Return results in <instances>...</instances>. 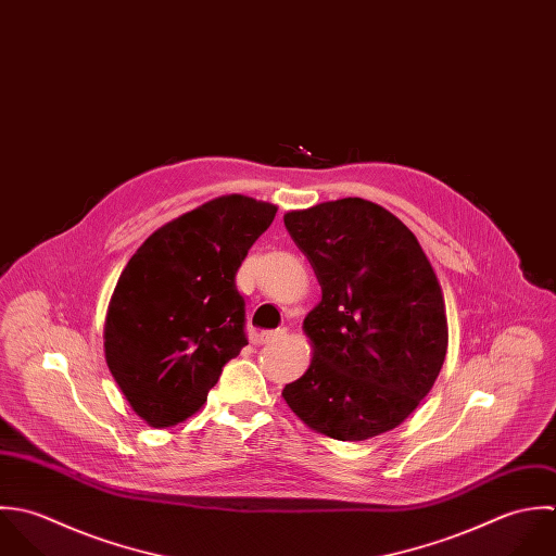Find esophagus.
<instances>
[{
    "label": "esophagus",
    "mask_w": 556,
    "mask_h": 556,
    "mask_svg": "<svg viewBox=\"0 0 556 556\" xmlns=\"http://www.w3.org/2000/svg\"><path fill=\"white\" fill-rule=\"evenodd\" d=\"M287 337V330L280 328V330H271V332H261L254 337V343L256 345H269V343H276V341H282Z\"/></svg>",
    "instance_id": "34e87169"
}]
</instances>
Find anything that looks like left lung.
<instances>
[{
	"instance_id": "1",
	"label": "left lung",
	"mask_w": 556,
	"mask_h": 556,
	"mask_svg": "<svg viewBox=\"0 0 556 556\" xmlns=\"http://www.w3.org/2000/svg\"><path fill=\"white\" fill-rule=\"evenodd\" d=\"M321 302L306 315V372L282 399L315 433L343 442L399 427L433 388L448 348L440 280L388 208L341 198L285 213Z\"/></svg>"
}]
</instances>
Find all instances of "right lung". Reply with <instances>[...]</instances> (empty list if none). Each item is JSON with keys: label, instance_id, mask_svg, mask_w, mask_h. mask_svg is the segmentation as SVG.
I'll list each match as a JSON object with an SVG mask.
<instances>
[{"label": "right lung", "instance_id": "1", "mask_svg": "<svg viewBox=\"0 0 556 556\" xmlns=\"http://www.w3.org/2000/svg\"><path fill=\"white\" fill-rule=\"evenodd\" d=\"M278 206L243 193L213 198L157 228L112 293L105 363L151 427L195 414L222 367L248 345L235 274Z\"/></svg>", "mask_w": 556, "mask_h": 556}]
</instances>
